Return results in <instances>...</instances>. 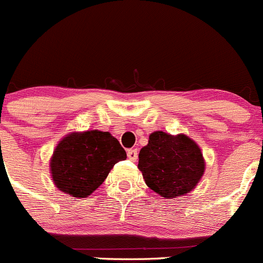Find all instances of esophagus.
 Masks as SVG:
<instances>
[{
	"instance_id": "obj_1",
	"label": "esophagus",
	"mask_w": 263,
	"mask_h": 263,
	"mask_svg": "<svg viewBox=\"0 0 263 263\" xmlns=\"http://www.w3.org/2000/svg\"><path fill=\"white\" fill-rule=\"evenodd\" d=\"M127 156H128L129 160L136 161L137 160V156H139V153H137V148H129V150H127Z\"/></svg>"
}]
</instances>
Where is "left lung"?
I'll return each instance as SVG.
<instances>
[{"mask_svg":"<svg viewBox=\"0 0 263 263\" xmlns=\"http://www.w3.org/2000/svg\"><path fill=\"white\" fill-rule=\"evenodd\" d=\"M139 169L154 192L176 198L196 187L205 172V160L201 148L188 136L156 131L140 150Z\"/></svg>","mask_w":263,"mask_h":263,"instance_id":"left-lung-1","label":"left lung"}]
</instances>
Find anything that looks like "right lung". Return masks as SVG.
Masks as SVG:
<instances>
[{"instance_id":"1","label":"right lung","mask_w":263,"mask_h":263,"mask_svg":"<svg viewBox=\"0 0 263 263\" xmlns=\"http://www.w3.org/2000/svg\"><path fill=\"white\" fill-rule=\"evenodd\" d=\"M126 158L124 148L109 132H73L55 147L50 173L58 190L85 198L105 181L116 163Z\"/></svg>"}]
</instances>
